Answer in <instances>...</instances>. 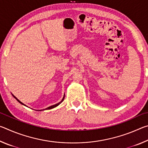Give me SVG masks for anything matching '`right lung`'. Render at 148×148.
<instances>
[{
  "label": "right lung",
  "instance_id": "obj_1",
  "mask_svg": "<svg viewBox=\"0 0 148 148\" xmlns=\"http://www.w3.org/2000/svg\"><path fill=\"white\" fill-rule=\"evenodd\" d=\"M12 96H13L15 99H16L17 101H18L20 104H23V105H24V106H27L25 104H24L23 102H21V101H19V99H17L16 97L14 96V95H13V94H12ZM64 97H63V98H62V101H61V102H58V103L57 104H54V105H52V106H49V107H47V108H46V109H43V110H38V111H42V110H50V109H52V108H56V107H57V106H59V105L61 103V102L64 101ZM37 111H38V110H37Z\"/></svg>",
  "mask_w": 148,
  "mask_h": 148
}]
</instances>
